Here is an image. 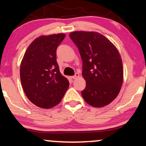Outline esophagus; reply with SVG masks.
I'll return each mask as SVG.
<instances>
[{"label": "esophagus", "mask_w": 146, "mask_h": 146, "mask_svg": "<svg viewBox=\"0 0 146 146\" xmlns=\"http://www.w3.org/2000/svg\"><path fill=\"white\" fill-rule=\"evenodd\" d=\"M79 77V73H75V75H74V76H71V77H70V78H71V79H75L78 78Z\"/></svg>", "instance_id": "obj_1"}]
</instances>
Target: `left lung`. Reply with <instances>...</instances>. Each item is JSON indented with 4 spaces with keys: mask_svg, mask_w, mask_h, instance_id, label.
I'll return each instance as SVG.
<instances>
[{
    "mask_svg": "<svg viewBox=\"0 0 146 146\" xmlns=\"http://www.w3.org/2000/svg\"><path fill=\"white\" fill-rule=\"evenodd\" d=\"M83 61L82 76L86 87L84 100L94 107L109 104L119 95L123 82V67L117 48L108 38L96 32L70 33Z\"/></svg>",
    "mask_w": 146,
    "mask_h": 146,
    "instance_id": "1",
    "label": "left lung"
}]
</instances>
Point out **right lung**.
<instances>
[{
	"instance_id": "1",
	"label": "right lung",
	"mask_w": 146,
	"mask_h": 146,
	"mask_svg": "<svg viewBox=\"0 0 146 146\" xmlns=\"http://www.w3.org/2000/svg\"><path fill=\"white\" fill-rule=\"evenodd\" d=\"M64 34L41 36L29 44L20 65V79L25 95L45 109L59 104L69 86L56 62L57 47Z\"/></svg>"
}]
</instances>
